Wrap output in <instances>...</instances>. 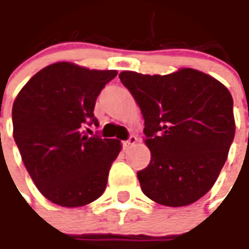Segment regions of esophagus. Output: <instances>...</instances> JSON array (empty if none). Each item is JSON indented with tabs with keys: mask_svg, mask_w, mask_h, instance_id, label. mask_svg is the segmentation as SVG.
<instances>
[{
	"mask_svg": "<svg viewBox=\"0 0 249 249\" xmlns=\"http://www.w3.org/2000/svg\"><path fill=\"white\" fill-rule=\"evenodd\" d=\"M137 142H138V138H137L135 135H131V137H130L127 141H124V142H123V146L127 149V147H130V146H134V144L137 143Z\"/></svg>",
	"mask_w": 249,
	"mask_h": 249,
	"instance_id": "1",
	"label": "esophagus"
}]
</instances>
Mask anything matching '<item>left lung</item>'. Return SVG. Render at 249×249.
<instances>
[{
  "instance_id": "1",
  "label": "left lung",
  "mask_w": 249,
  "mask_h": 249,
  "mask_svg": "<svg viewBox=\"0 0 249 249\" xmlns=\"http://www.w3.org/2000/svg\"><path fill=\"white\" fill-rule=\"evenodd\" d=\"M144 119L149 166L139 170L142 192L165 206L200 200L216 182L234 138L233 100L208 73L179 68L169 75L123 71Z\"/></svg>"
}]
</instances>
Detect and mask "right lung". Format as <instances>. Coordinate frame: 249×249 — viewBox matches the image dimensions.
<instances>
[{
	"instance_id": "add662e5",
	"label": "right lung",
	"mask_w": 249,
	"mask_h": 249,
	"mask_svg": "<svg viewBox=\"0 0 249 249\" xmlns=\"http://www.w3.org/2000/svg\"><path fill=\"white\" fill-rule=\"evenodd\" d=\"M116 75L59 61L37 72L16 96L13 138L32 181L56 205L84 206L105 192L122 144L82 130L98 124L95 102Z\"/></svg>"
}]
</instances>
